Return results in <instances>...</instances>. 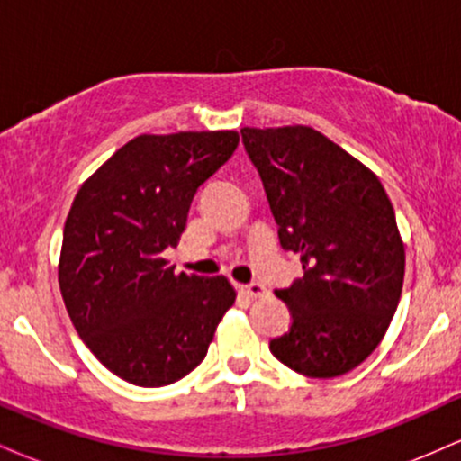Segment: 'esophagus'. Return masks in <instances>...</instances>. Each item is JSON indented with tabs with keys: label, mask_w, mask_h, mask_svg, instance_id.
I'll return each mask as SVG.
<instances>
[{
	"label": "esophagus",
	"mask_w": 461,
	"mask_h": 461,
	"mask_svg": "<svg viewBox=\"0 0 461 461\" xmlns=\"http://www.w3.org/2000/svg\"><path fill=\"white\" fill-rule=\"evenodd\" d=\"M238 290H240L242 294H247V297H251V299H260V297H264V294H267V288H264V285L258 284V282L238 284Z\"/></svg>",
	"instance_id": "34e87169"
}]
</instances>
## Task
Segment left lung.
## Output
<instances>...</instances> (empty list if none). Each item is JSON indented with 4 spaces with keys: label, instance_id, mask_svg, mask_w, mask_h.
<instances>
[{
    "label": "left lung",
    "instance_id": "obj_1",
    "mask_svg": "<svg viewBox=\"0 0 461 461\" xmlns=\"http://www.w3.org/2000/svg\"><path fill=\"white\" fill-rule=\"evenodd\" d=\"M240 134L279 242L303 267V277L275 290L293 319L271 353L305 377L345 375L384 340L403 290L405 245L388 193L366 164L310 125Z\"/></svg>",
    "mask_w": 461,
    "mask_h": 461
}]
</instances>
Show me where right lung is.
<instances>
[{"mask_svg":"<svg viewBox=\"0 0 461 461\" xmlns=\"http://www.w3.org/2000/svg\"><path fill=\"white\" fill-rule=\"evenodd\" d=\"M238 131L140 134L77 190L65 221L58 284L68 319L110 373L142 388L188 375L234 305L223 275L176 273L194 193L236 151Z\"/></svg>","mask_w":461,"mask_h":461,"instance_id":"1","label":"right lung"}]
</instances>
